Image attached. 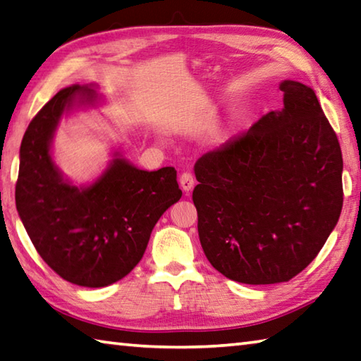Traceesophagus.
I'll use <instances>...</instances> for the list:
<instances>
[{"label": "esophagus", "mask_w": 361, "mask_h": 361, "mask_svg": "<svg viewBox=\"0 0 361 361\" xmlns=\"http://www.w3.org/2000/svg\"><path fill=\"white\" fill-rule=\"evenodd\" d=\"M179 183H180V188L183 190V192L188 193L190 190H192V188L195 187V178H193V174L188 173V171L182 173L180 178H179Z\"/></svg>", "instance_id": "1"}]
</instances>
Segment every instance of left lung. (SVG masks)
Here are the masks:
<instances>
[{"label":"left lung","instance_id":"1","mask_svg":"<svg viewBox=\"0 0 361 361\" xmlns=\"http://www.w3.org/2000/svg\"><path fill=\"white\" fill-rule=\"evenodd\" d=\"M284 108L196 161L201 247L226 278L289 281L327 242L343 209V154L314 91L280 85Z\"/></svg>","mask_w":361,"mask_h":361}]
</instances>
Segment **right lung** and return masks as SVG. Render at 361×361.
<instances>
[{
	"label": "right lung",
	"mask_w": 361,
	"mask_h": 361,
	"mask_svg": "<svg viewBox=\"0 0 361 361\" xmlns=\"http://www.w3.org/2000/svg\"><path fill=\"white\" fill-rule=\"evenodd\" d=\"M77 94L92 100L94 91L66 87L30 122L20 146L16 204L34 248L54 274L77 286L104 288L141 261L155 223L182 192L173 166L149 173L122 159L90 187L64 182L50 141Z\"/></svg>",
	"instance_id": "obj_1"
}]
</instances>
